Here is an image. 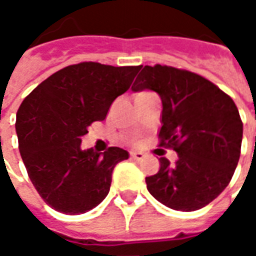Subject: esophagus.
<instances>
[{"label": "esophagus", "instance_id": "obj_1", "mask_svg": "<svg viewBox=\"0 0 256 256\" xmlns=\"http://www.w3.org/2000/svg\"><path fill=\"white\" fill-rule=\"evenodd\" d=\"M130 158L134 159V160H141V159H144V154H141V152H132Z\"/></svg>", "mask_w": 256, "mask_h": 256}]
</instances>
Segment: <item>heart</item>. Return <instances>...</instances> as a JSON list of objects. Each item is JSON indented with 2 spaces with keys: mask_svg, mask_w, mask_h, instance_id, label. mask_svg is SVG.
<instances>
[{
  "mask_svg": "<svg viewBox=\"0 0 256 256\" xmlns=\"http://www.w3.org/2000/svg\"><path fill=\"white\" fill-rule=\"evenodd\" d=\"M140 94H142V93H140Z\"/></svg>",
  "mask_w": 256,
  "mask_h": 256,
  "instance_id": "1",
  "label": "heart"
}]
</instances>
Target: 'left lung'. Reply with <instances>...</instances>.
<instances>
[{
	"instance_id": "left-lung-1",
	"label": "left lung",
	"mask_w": 256,
	"mask_h": 256,
	"mask_svg": "<svg viewBox=\"0 0 256 256\" xmlns=\"http://www.w3.org/2000/svg\"><path fill=\"white\" fill-rule=\"evenodd\" d=\"M133 92L154 90L162 100L160 145L178 154L174 164L160 158V168L145 178L154 198L177 211L211 203L236 170L242 122L234 101L208 79L186 70L145 66Z\"/></svg>"
}]
</instances>
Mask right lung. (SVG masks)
<instances>
[{"instance_id": "1", "label": "right lung", "mask_w": 256, "mask_h": 256, "mask_svg": "<svg viewBox=\"0 0 256 256\" xmlns=\"http://www.w3.org/2000/svg\"><path fill=\"white\" fill-rule=\"evenodd\" d=\"M140 66L74 64L50 75L26 97L16 115L19 150L31 182L45 203L63 214H84L106 198L114 167L128 158L111 146L104 154L80 148L96 120H104L128 92Z\"/></svg>"}]
</instances>
